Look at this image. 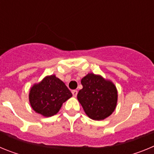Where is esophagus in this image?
Wrapping results in <instances>:
<instances>
[{
	"instance_id": "obj_1",
	"label": "esophagus",
	"mask_w": 154,
	"mask_h": 154,
	"mask_svg": "<svg viewBox=\"0 0 154 154\" xmlns=\"http://www.w3.org/2000/svg\"><path fill=\"white\" fill-rule=\"evenodd\" d=\"M72 95H73V96H74V97H76L77 94H78V91H77V90H72Z\"/></svg>"
}]
</instances>
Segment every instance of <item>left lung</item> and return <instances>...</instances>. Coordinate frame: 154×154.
I'll return each instance as SVG.
<instances>
[{
    "instance_id": "obj_1",
    "label": "left lung",
    "mask_w": 154,
    "mask_h": 154,
    "mask_svg": "<svg viewBox=\"0 0 154 154\" xmlns=\"http://www.w3.org/2000/svg\"><path fill=\"white\" fill-rule=\"evenodd\" d=\"M81 83L83 88L77 99L85 114L94 120L109 117L117 105L118 92L113 82L99 75L89 73L82 79Z\"/></svg>"
}]
</instances>
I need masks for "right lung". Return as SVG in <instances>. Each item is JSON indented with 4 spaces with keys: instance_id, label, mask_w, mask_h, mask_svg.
Returning <instances> with one entry per match:
<instances>
[{
    "instance_id": "obj_1",
    "label": "right lung",
    "mask_w": 154,
    "mask_h": 154,
    "mask_svg": "<svg viewBox=\"0 0 154 154\" xmlns=\"http://www.w3.org/2000/svg\"><path fill=\"white\" fill-rule=\"evenodd\" d=\"M72 96L67 86L55 75L45 76L30 89L29 102L35 112L45 117L58 113L62 104Z\"/></svg>"
}]
</instances>
